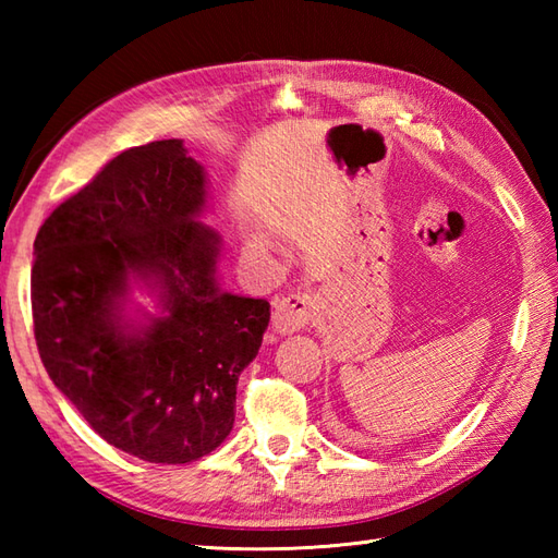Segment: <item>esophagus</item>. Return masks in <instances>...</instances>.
Segmentation results:
<instances>
[{
    "mask_svg": "<svg viewBox=\"0 0 558 558\" xmlns=\"http://www.w3.org/2000/svg\"><path fill=\"white\" fill-rule=\"evenodd\" d=\"M316 314V300L306 292H292L278 300L276 312H272V328L280 336H290L294 330H302L312 322Z\"/></svg>",
    "mask_w": 558,
    "mask_h": 558,
    "instance_id": "esophagus-1",
    "label": "esophagus"
}]
</instances>
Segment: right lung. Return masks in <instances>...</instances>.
I'll return each mask as SVG.
<instances>
[{
  "mask_svg": "<svg viewBox=\"0 0 558 558\" xmlns=\"http://www.w3.org/2000/svg\"><path fill=\"white\" fill-rule=\"evenodd\" d=\"M206 198L182 138L153 141L105 165L33 244V328L52 384L110 446L162 465L228 438L270 322L266 300L220 290V234L196 220ZM132 279L157 294L158 317L125 314Z\"/></svg>",
  "mask_w": 558,
  "mask_h": 558,
  "instance_id": "obj_1",
  "label": "right lung"
}]
</instances>
